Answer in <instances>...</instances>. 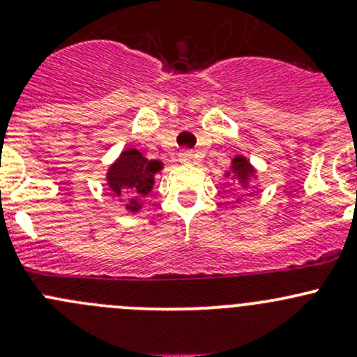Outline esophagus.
<instances>
[{
    "mask_svg": "<svg viewBox=\"0 0 357 357\" xmlns=\"http://www.w3.org/2000/svg\"><path fill=\"white\" fill-rule=\"evenodd\" d=\"M179 160H181L183 164H190V162L193 160V153L190 152V150H181V152H179Z\"/></svg>",
    "mask_w": 357,
    "mask_h": 357,
    "instance_id": "esophagus-1",
    "label": "esophagus"
}]
</instances>
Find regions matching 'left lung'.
Listing matches in <instances>:
<instances>
[{
  "mask_svg": "<svg viewBox=\"0 0 357 357\" xmlns=\"http://www.w3.org/2000/svg\"><path fill=\"white\" fill-rule=\"evenodd\" d=\"M226 178L235 179L243 190H247L248 185H250L252 178H255V169L252 167V164L247 160V157L236 155L233 157L231 167H229V171L226 172Z\"/></svg>",
  "mask_w": 357,
  "mask_h": 357,
  "instance_id": "obj_1",
  "label": "left lung"
}]
</instances>
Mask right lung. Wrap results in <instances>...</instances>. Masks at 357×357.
Listing matches in <instances>:
<instances>
[{"mask_svg": "<svg viewBox=\"0 0 357 357\" xmlns=\"http://www.w3.org/2000/svg\"><path fill=\"white\" fill-rule=\"evenodd\" d=\"M164 164L149 160L136 149H128L107 171V183L115 197L126 200L129 212H138L143 205V197L153 190L155 174Z\"/></svg>", "mask_w": 357, "mask_h": 357, "instance_id": "right-lung-1", "label": "right lung"}]
</instances>
